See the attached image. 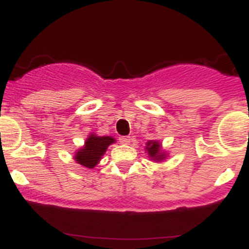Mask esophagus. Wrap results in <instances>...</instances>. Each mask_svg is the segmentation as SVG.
Masks as SVG:
<instances>
[{
  "label": "esophagus",
  "instance_id": "obj_1",
  "mask_svg": "<svg viewBox=\"0 0 249 249\" xmlns=\"http://www.w3.org/2000/svg\"><path fill=\"white\" fill-rule=\"evenodd\" d=\"M130 140H131L130 137H120V138H119V142H123V144H129V142H130Z\"/></svg>",
  "mask_w": 249,
  "mask_h": 249
}]
</instances>
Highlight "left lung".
I'll return each instance as SVG.
<instances>
[{"label": "left lung", "mask_w": 249, "mask_h": 249, "mask_svg": "<svg viewBox=\"0 0 249 249\" xmlns=\"http://www.w3.org/2000/svg\"><path fill=\"white\" fill-rule=\"evenodd\" d=\"M146 150H148L150 158H153L154 160H161L165 157V154L160 153V144L158 142H148Z\"/></svg>", "instance_id": "obj_1"}]
</instances>
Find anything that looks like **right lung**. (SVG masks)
Returning <instances> with one entry per match:
<instances>
[{
	"mask_svg": "<svg viewBox=\"0 0 249 249\" xmlns=\"http://www.w3.org/2000/svg\"><path fill=\"white\" fill-rule=\"evenodd\" d=\"M115 142L111 137H96L90 135L85 142V146L76 153V161L86 168H94L100 160L107 146Z\"/></svg>",
	"mask_w": 249,
	"mask_h": 249,
	"instance_id": "add662e5",
	"label": "right lung"
}]
</instances>
